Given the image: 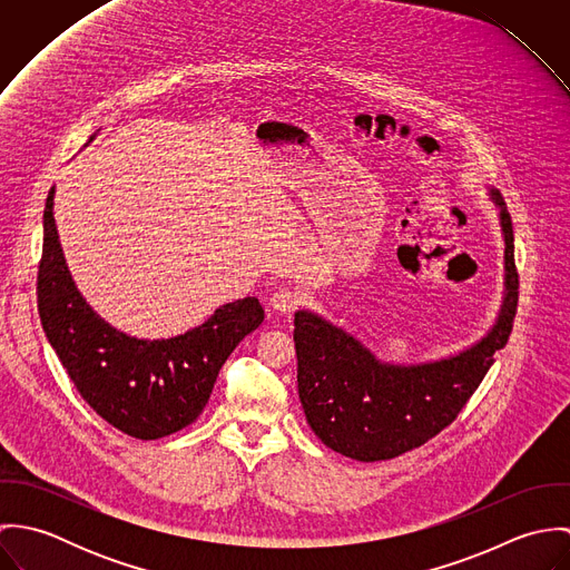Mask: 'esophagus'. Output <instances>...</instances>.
<instances>
[{
  "label": "esophagus",
  "mask_w": 570,
  "mask_h": 570,
  "mask_svg": "<svg viewBox=\"0 0 570 570\" xmlns=\"http://www.w3.org/2000/svg\"><path fill=\"white\" fill-rule=\"evenodd\" d=\"M269 307L278 314H292L298 307V296L287 287H278L269 298Z\"/></svg>",
  "instance_id": "obj_1"
}]
</instances>
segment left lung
Instances as JSON below:
<instances>
[{
	"instance_id": "1",
	"label": "left lung",
	"mask_w": 570,
	"mask_h": 570,
	"mask_svg": "<svg viewBox=\"0 0 570 570\" xmlns=\"http://www.w3.org/2000/svg\"><path fill=\"white\" fill-rule=\"evenodd\" d=\"M504 235V303L498 323L476 346L421 366L382 364L353 335L309 312H296L298 397L316 436L355 461H386L410 452L448 428L470 402L504 348L518 309V269L511 215L500 193Z\"/></svg>"
}]
</instances>
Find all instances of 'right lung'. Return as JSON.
<instances>
[{
  "label": "right lung",
  "instance_id": "add662e5",
  "mask_svg": "<svg viewBox=\"0 0 570 570\" xmlns=\"http://www.w3.org/2000/svg\"><path fill=\"white\" fill-rule=\"evenodd\" d=\"M55 188L43 210V252L37 307L48 342L79 395L120 432L151 441L193 423L235 346L263 323L247 296L219 307L208 323L170 340H136L100 321L68 272L52 217Z\"/></svg>",
  "mask_w": 570,
  "mask_h": 570
}]
</instances>
